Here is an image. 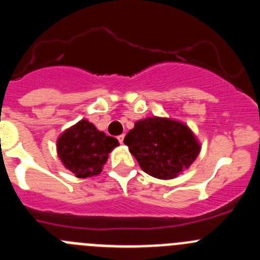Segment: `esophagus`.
<instances>
[{"label":"esophagus","instance_id":"1","mask_svg":"<svg viewBox=\"0 0 260 260\" xmlns=\"http://www.w3.org/2000/svg\"><path fill=\"white\" fill-rule=\"evenodd\" d=\"M123 139H125V135H119V137H118V142H119V143H121V144H122L123 143Z\"/></svg>","mask_w":260,"mask_h":260}]
</instances>
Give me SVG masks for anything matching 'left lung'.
Here are the masks:
<instances>
[{"label":"left lung","instance_id":"8db88e82","mask_svg":"<svg viewBox=\"0 0 260 260\" xmlns=\"http://www.w3.org/2000/svg\"><path fill=\"white\" fill-rule=\"evenodd\" d=\"M123 143L139 167L158 180H173L189 169L201 152V143L191 128L181 121L165 117L139 119Z\"/></svg>","mask_w":260,"mask_h":260}]
</instances>
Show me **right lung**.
I'll list each match as a JSON object with an SVG mask.
<instances>
[{"label":"right lung","mask_w":260,"mask_h":260,"mask_svg":"<svg viewBox=\"0 0 260 260\" xmlns=\"http://www.w3.org/2000/svg\"><path fill=\"white\" fill-rule=\"evenodd\" d=\"M118 141L99 132L87 119L66 128L57 139V155L66 169L78 178H88L100 174L103 165Z\"/></svg>","instance_id":"1"}]
</instances>
